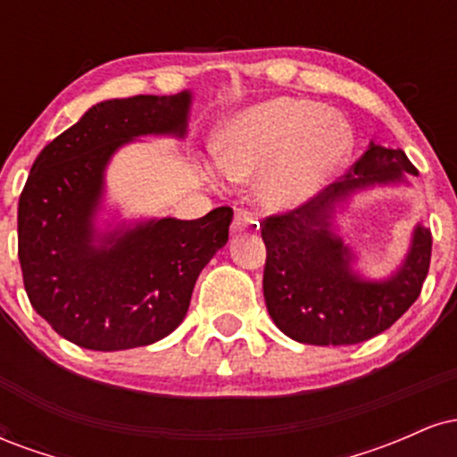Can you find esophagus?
Instances as JSON below:
<instances>
[{
    "label": "esophagus",
    "instance_id": "obj_1",
    "mask_svg": "<svg viewBox=\"0 0 457 457\" xmlns=\"http://www.w3.org/2000/svg\"><path fill=\"white\" fill-rule=\"evenodd\" d=\"M258 219L253 217V212L246 211V208H238L234 214L232 229L234 232H255L258 229Z\"/></svg>",
    "mask_w": 457,
    "mask_h": 457
}]
</instances>
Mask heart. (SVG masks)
I'll return each mask as SVG.
<instances>
[{"label":"heart","instance_id":"obj_1","mask_svg":"<svg viewBox=\"0 0 457 457\" xmlns=\"http://www.w3.org/2000/svg\"><path fill=\"white\" fill-rule=\"evenodd\" d=\"M354 133L322 103L281 96L236 113L219 135V165L232 180L260 178L258 195L287 211L318 195L348 162Z\"/></svg>","mask_w":457,"mask_h":457}]
</instances>
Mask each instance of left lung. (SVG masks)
Listing matches in <instances>:
<instances>
[{
	"instance_id": "8db88e82",
	"label": "left lung",
	"mask_w": 457,
	"mask_h": 457,
	"mask_svg": "<svg viewBox=\"0 0 457 457\" xmlns=\"http://www.w3.org/2000/svg\"><path fill=\"white\" fill-rule=\"evenodd\" d=\"M417 174L403 150L370 144L327 195L262 221L266 309L287 337L312 345L361 344L389 328L417 301L432 258L428 228H414L406 260L385 281L356 275L350 269L353 253L330 229L335 202L359 188L406 182V176Z\"/></svg>"
}]
</instances>
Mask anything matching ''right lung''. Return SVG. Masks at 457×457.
Wrapping results in <instances>:
<instances>
[{"label":"right lung","instance_id":"obj_1","mask_svg":"<svg viewBox=\"0 0 457 457\" xmlns=\"http://www.w3.org/2000/svg\"><path fill=\"white\" fill-rule=\"evenodd\" d=\"M191 92L103 101L46 144L19 197V262L31 307L87 350L139 348L187 316L204 266L228 243L232 208L98 234L104 167L139 135L185 137Z\"/></svg>","mask_w":457,"mask_h":457}]
</instances>
